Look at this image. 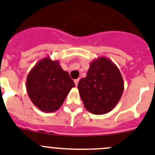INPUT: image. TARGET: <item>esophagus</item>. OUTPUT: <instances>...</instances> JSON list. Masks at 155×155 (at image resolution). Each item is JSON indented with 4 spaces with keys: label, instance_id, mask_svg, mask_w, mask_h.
Wrapping results in <instances>:
<instances>
[{
    "label": "esophagus",
    "instance_id": "esophagus-1",
    "mask_svg": "<svg viewBox=\"0 0 155 155\" xmlns=\"http://www.w3.org/2000/svg\"><path fill=\"white\" fill-rule=\"evenodd\" d=\"M79 79H75V80H74V83H75V84H76V86L78 85V83H79Z\"/></svg>",
    "mask_w": 155,
    "mask_h": 155
}]
</instances>
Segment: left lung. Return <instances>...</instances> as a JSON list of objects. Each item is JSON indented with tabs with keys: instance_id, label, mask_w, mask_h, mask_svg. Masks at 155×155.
<instances>
[{
	"instance_id": "8db88e82",
	"label": "left lung",
	"mask_w": 155,
	"mask_h": 155,
	"mask_svg": "<svg viewBox=\"0 0 155 155\" xmlns=\"http://www.w3.org/2000/svg\"><path fill=\"white\" fill-rule=\"evenodd\" d=\"M84 107L94 115H104L116 106L124 91L122 74L115 64L105 57L93 60L87 76L78 83Z\"/></svg>"
}]
</instances>
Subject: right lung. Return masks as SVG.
<instances>
[{
    "instance_id": "1",
    "label": "right lung",
    "mask_w": 155,
    "mask_h": 155,
    "mask_svg": "<svg viewBox=\"0 0 155 155\" xmlns=\"http://www.w3.org/2000/svg\"><path fill=\"white\" fill-rule=\"evenodd\" d=\"M76 85L58 61L41 59L30 70L26 79V91L36 107L44 112H54L62 105Z\"/></svg>"
}]
</instances>
